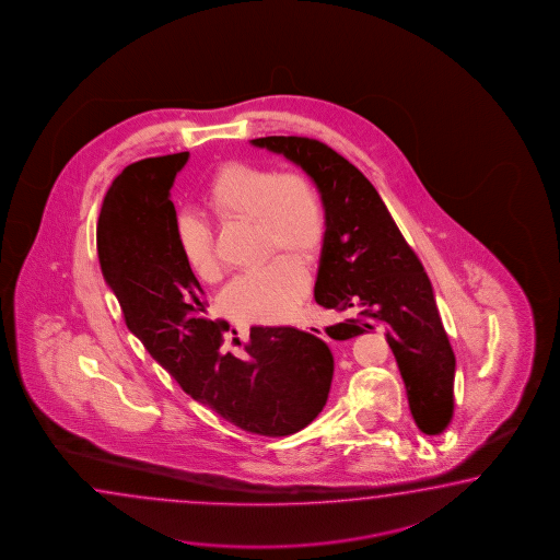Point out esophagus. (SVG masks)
Listing matches in <instances>:
<instances>
[{"mask_svg": "<svg viewBox=\"0 0 560 560\" xmlns=\"http://www.w3.org/2000/svg\"><path fill=\"white\" fill-rule=\"evenodd\" d=\"M302 329H306V331H310L312 336H318L322 340H326V331H324V328L316 326V324H306Z\"/></svg>", "mask_w": 560, "mask_h": 560, "instance_id": "esophagus-1", "label": "esophagus"}]
</instances>
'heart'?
<instances>
[{"label": "heart", "instance_id": "b5f03b06", "mask_svg": "<svg viewBox=\"0 0 560 560\" xmlns=\"http://www.w3.org/2000/svg\"><path fill=\"white\" fill-rule=\"evenodd\" d=\"M202 202L214 219L254 220L262 254L290 250L312 260L326 241V209L314 180L304 173L254 163H226L210 176ZM175 242L188 270L202 282L219 278L212 231L197 212L175 217ZM307 290L304 264L292 254L236 276L222 294V306L241 322H280L294 314Z\"/></svg>", "mask_w": 560, "mask_h": 560}]
</instances>
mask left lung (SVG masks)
<instances>
[{"label": "left lung", "instance_id": "left-lung-1", "mask_svg": "<svg viewBox=\"0 0 560 560\" xmlns=\"http://www.w3.org/2000/svg\"><path fill=\"white\" fill-rule=\"evenodd\" d=\"M250 143L284 154L318 187L326 209L314 298L348 318L326 328L350 340L385 328L417 428L439 435L453 417L455 353L439 318L433 288L377 190L348 159L307 137Z\"/></svg>", "mask_w": 560, "mask_h": 560}]
</instances>
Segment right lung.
Masks as SVG:
<instances>
[{
	"label": "right lung",
	"mask_w": 560,
	"mask_h": 560,
	"mask_svg": "<svg viewBox=\"0 0 560 560\" xmlns=\"http://www.w3.org/2000/svg\"><path fill=\"white\" fill-rule=\"evenodd\" d=\"M188 153L132 163L113 180L97 222L105 282L127 328L195 401L264 438L310 425L328 401L334 355L324 341L288 328H250L246 355L220 350L205 292L178 253L175 176Z\"/></svg>",
	"instance_id": "right-lung-1"
}]
</instances>
